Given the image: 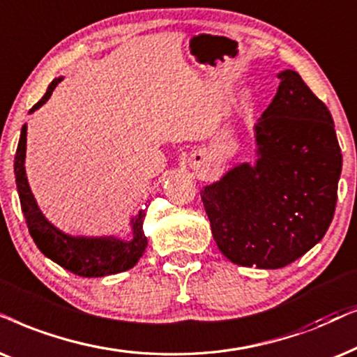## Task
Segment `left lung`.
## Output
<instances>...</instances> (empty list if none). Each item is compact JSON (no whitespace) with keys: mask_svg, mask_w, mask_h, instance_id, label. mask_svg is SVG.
<instances>
[{"mask_svg":"<svg viewBox=\"0 0 357 357\" xmlns=\"http://www.w3.org/2000/svg\"><path fill=\"white\" fill-rule=\"evenodd\" d=\"M256 123V164L200 192L220 251L238 266L280 269L320 243L337 200L342 155L330 109L294 70L280 72Z\"/></svg>","mask_w":357,"mask_h":357,"instance_id":"left-lung-1","label":"left lung"}]
</instances>
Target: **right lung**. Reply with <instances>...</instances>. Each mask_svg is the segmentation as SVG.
I'll list each match as a JSON object with an SVG mask.
<instances>
[{"label":"right lung","mask_w":357,"mask_h":357,"mask_svg":"<svg viewBox=\"0 0 357 357\" xmlns=\"http://www.w3.org/2000/svg\"><path fill=\"white\" fill-rule=\"evenodd\" d=\"M62 82V77L55 78L50 83L45 95L32 106L29 113L40 108L50 98L54 88ZM26 126L21 129L20 144L15 155V177L20 193L21 210L24 213L27 229L34 239L36 246L40 249L44 256L50 261L57 262L60 267L70 271L72 274L80 277H105L111 274L124 272L136 266L147 248V238L142 229L144 223V210L137 213L132 218V239L123 241L113 236L106 238H83V236H68L50 225L32 195L29 183H27L26 169Z\"/></svg>","instance_id":"add662e5"}]
</instances>
